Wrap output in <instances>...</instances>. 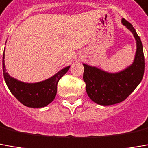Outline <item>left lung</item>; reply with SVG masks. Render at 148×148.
<instances>
[{"label":"left lung","instance_id":"left-lung-1","mask_svg":"<svg viewBox=\"0 0 148 148\" xmlns=\"http://www.w3.org/2000/svg\"><path fill=\"white\" fill-rule=\"evenodd\" d=\"M122 23L134 35L136 52L132 64L118 72H108L102 69L83 64V79L89 98L101 106H110L122 102L141 82L144 73V56L140 38L133 25L124 18Z\"/></svg>","mask_w":148,"mask_h":148}]
</instances>
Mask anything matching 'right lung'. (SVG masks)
I'll list each match as a JSON object with an SVG mask.
<instances>
[{
    "instance_id": "right-lung-1",
    "label": "right lung",
    "mask_w": 148,
    "mask_h": 148,
    "mask_svg": "<svg viewBox=\"0 0 148 148\" xmlns=\"http://www.w3.org/2000/svg\"><path fill=\"white\" fill-rule=\"evenodd\" d=\"M5 53L3 55V75L11 93L24 106L30 108H42L55 99L57 84L61 77L68 72L70 66L62 68L54 76L36 83H26L9 75L5 65Z\"/></svg>"
}]
</instances>
